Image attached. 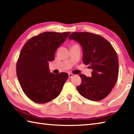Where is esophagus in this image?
I'll use <instances>...</instances> for the list:
<instances>
[{
	"label": "esophagus",
	"instance_id": "esophagus-1",
	"mask_svg": "<svg viewBox=\"0 0 134 134\" xmlns=\"http://www.w3.org/2000/svg\"><path fill=\"white\" fill-rule=\"evenodd\" d=\"M73 76H74L73 74H71V73H69V78L72 77H73Z\"/></svg>",
	"mask_w": 134,
	"mask_h": 134
}]
</instances>
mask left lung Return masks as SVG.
<instances>
[{
	"instance_id": "left-lung-1",
	"label": "left lung",
	"mask_w": 134,
	"mask_h": 134,
	"mask_svg": "<svg viewBox=\"0 0 134 134\" xmlns=\"http://www.w3.org/2000/svg\"><path fill=\"white\" fill-rule=\"evenodd\" d=\"M69 38L80 44L83 62L92 70L90 77L79 75L82 82L77 89L86 99L102 100L112 91L118 75V59L114 48L102 37L87 32H72Z\"/></svg>"
}]
</instances>
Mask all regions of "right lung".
Here are the masks:
<instances>
[{"label":"right lung","mask_w":134,"mask_h":134,"mask_svg":"<svg viewBox=\"0 0 134 134\" xmlns=\"http://www.w3.org/2000/svg\"><path fill=\"white\" fill-rule=\"evenodd\" d=\"M70 34L45 32L29 39L22 49L16 64L17 77L25 94L36 103L56 98L67 80V73H51L48 65Z\"/></svg>","instance_id":"1"}]
</instances>
